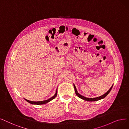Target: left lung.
Instances as JSON below:
<instances>
[{
  "mask_svg": "<svg viewBox=\"0 0 129 129\" xmlns=\"http://www.w3.org/2000/svg\"><path fill=\"white\" fill-rule=\"evenodd\" d=\"M73 85H74V87L75 92L76 93V95L78 97H79L80 98H81V99H83L84 100H85V101H91V102H92V101H96L101 100V99L104 98L105 96H107L108 94L110 93V92L111 91V89H112V88L113 85H112V86L109 89V91L106 92V93H105L103 95H102V96H99V97H97V98H86L85 96H84L83 95H81V94H80L79 93H78L77 91V89H76V88L75 87V85L74 84H73Z\"/></svg>",
  "mask_w": 129,
  "mask_h": 129,
  "instance_id": "left-lung-1",
  "label": "left lung"
}]
</instances>
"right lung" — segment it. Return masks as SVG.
I'll list each match as a JSON object with an SVG mask.
<instances>
[{"instance_id":"right-lung-1","label":"right lung","mask_w":129,"mask_h":129,"mask_svg":"<svg viewBox=\"0 0 129 129\" xmlns=\"http://www.w3.org/2000/svg\"><path fill=\"white\" fill-rule=\"evenodd\" d=\"M56 89V93L53 96H52V98L48 99V100H44V101H37V102H35V101H29L28 100L26 99H24L27 102H28V103H30V104H37V105H40V104H46L49 102L51 101H52V100H53L55 98V97L57 96V90Z\"/></svg>"}]
</instances>
